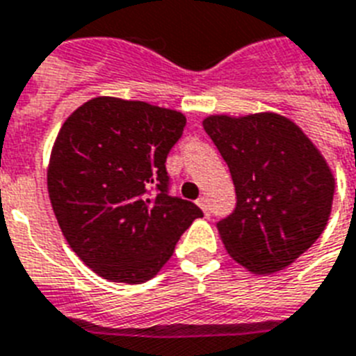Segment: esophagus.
<instances>
[{
    "label": "esophagus",
    "mask_w": 356,
    "mask_h": 356,
    "mask_svg": "<svg viewBox=\"0 0 356 356\" xmlns=\"http://www.w3.org/2000/svg\"><path fill=\"white\" fill-rule=\"evenodd\" d=\"M197 205L201 207V211L205 212V214H209V212H211V205H209V200H207L205 195H201L200 200H197Z\"/></svg>",
    "instance_id": "1"
}]
</instances>
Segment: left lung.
<instances>
[{
  "mask_svg": "<svg viewBox=\"0 0 356 356\" xmlns=\"http://www.w3.org/2000/svg\"><path fill=\"white\" fill-rule=\"evenodd\" d=\"M203 129L227 162L236 207L216 223L227 253L253 273L290 266L320 238L334 177L293 122L273 113L209 116Z\"/></svg>",
  "mask_w": 356,
  "mask_h": 356,
  "instance_id": "1",
  "label": "left lung"
}]
</instances>
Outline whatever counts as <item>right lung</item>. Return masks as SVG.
I'll use <instances>...</instances> for the list:
<instances>
[{
    "label": "right lung",
    "mask_w": 356,
    "mask_h": 356,
    "mask_svg": "<svg viewBox=\"0 0 356 356\" xmlns=\"http://www.w3.org/2000/svg\"><path fill=\"white\" fill-rule=\"evenodd\" d=\"M186 118L145 102L94 97L58 131L47 192L70 248L103 279L140 284L203 212L170 195L168 153Z\"/></svg>",
    "instance_id": "1"
}]
</instances>
